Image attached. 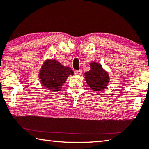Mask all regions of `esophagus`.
<instances>
[{
	"label": "esophagus",
	"instance_id": "34e87169",
	"mask_svg": "<svg viewBox=\"0 0 149 149\" xmlns=\"http://www.w3.org/2000/svg\"><path fill=\"white\" fill-rule=\"evenodd\" d=\"M74 74L76 75H81L82 74V71L81 70H76V71H75Z\"/></svg>",
	"mask_w": 149,
	"mask_h": 149
}]
</instances>
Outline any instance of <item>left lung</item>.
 I'll list each match as a JSON object with an SVG mask.
<instances>
[{"instance_id":"left-lung-1","label":"left lung","mask_w":149,"mask_h":149,"mask_svg":"<svg viewBox=\"0 0 149 149\" xmlns=\"http://www.w3.org/2000/svg\"><path fill=\"white\" fill-rule=\"evenodd\" d=\"M91 70L85 73V79L92 90L99 92L104 90L109 82L108 72L103 68L102 64L96 62L89 63Z\"/></svg>"}]
</instances>
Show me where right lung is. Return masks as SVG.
I'll return each mask as SVG.
<instances>
[{"instance_id":"right-lung-1","label":"right lung","mask_w":149,"mask_h":149,"mask_svg":"<svg viewBox=\"0 0 149 149\" xmlns=\"http://www.w3.org/2000/svg\"><path fill=\"white\" fill-rule=\"evenodd\" d=\"M70 75H74L70 68L62 65L55 59H47L40 70L38 77L45 88L56 93L61 91Z\"/></svg>"}]
</instances>
